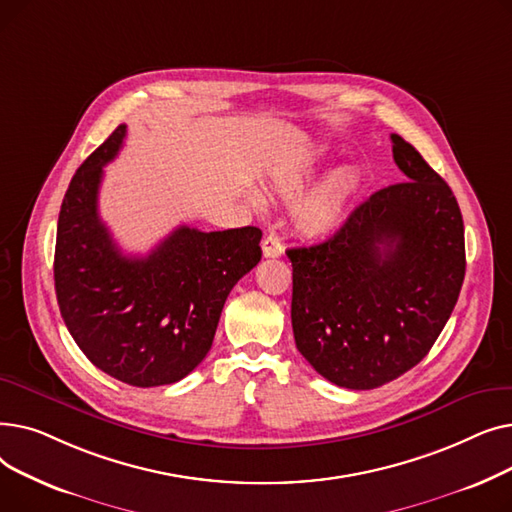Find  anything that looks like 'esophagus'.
<instances>
[{
  "label": "esophagus",
  "mask_w": 512,
  "mask_h": 512,
  "mask_svg": "<svg viewBox=\"0 0 512 512\" xmlns=\"http://www.w3.org/2000/svg\"><path fill=\"white\" fill-rule=\"evenodd\" d=\"M263 257H280L284 253V245L278 234H267L261 242Z\"/></svg>",
  "instance_id": "34e87169"
}]
</instances>
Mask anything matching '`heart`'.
I'll use <instances>...</instances> for the list:
<instances>
[{"label":"heart","instance_id":"obj_1","mask_svg":"<svg viewBox=\"0 0 512 512\" xmlns=\"http://www.w3.org/2000/svg\"><path fill=\"white\" fill-rule=\"evenodd\" d=\"M311 176L309 170L301 172H288L276 180L278 193L284 197H294L303 191L307 178ZM359 176L357 172L342 168L334 172L324 184H321L315 193H311L299 207H297V226L311 236H319L330 232L344 211L346 201L357 191Z\"/></svg>","mask_w":512,"mask_h":512}]
</instances>
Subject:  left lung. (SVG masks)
<instances>
[{"mask_svg": "<svg viewBox=\"0 0 512 512\" xmlns=\"http://www.w3.org/2000/svg\"><path fill=\"white\" fill-rule=\"evenodd\" d=\"M390 139L407 180L373 193L328 240L286 251L294 342L319 375L351 390L415 367L465 280L463 215L450 186L411 143Z\"/></svg>", "mask_w": 512, "mask_h": 512, "instance_id": "1", "label": "left lung"}]
</instances>
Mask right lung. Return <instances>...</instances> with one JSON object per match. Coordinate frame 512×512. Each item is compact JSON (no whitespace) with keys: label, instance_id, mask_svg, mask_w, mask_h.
<instances>
[{"label":"right lung","instance_id":"add662e5","mask_svg":"<svg viewBox=\"0 0 512 512\" xmlns=\"http://www.w3.org/2000/svg\"><path fill=\"white\" fill-rule=\"evenodd\" d=\"M124 137L120 124L70 180L53 280L85 357L124 384L151 388L182 380L205 359L230 290L261 259V230L180 226L149 255H124L97 211L103 166Z\"/></svg>","mask_w":512,"mask_h":512}]
</instances>
